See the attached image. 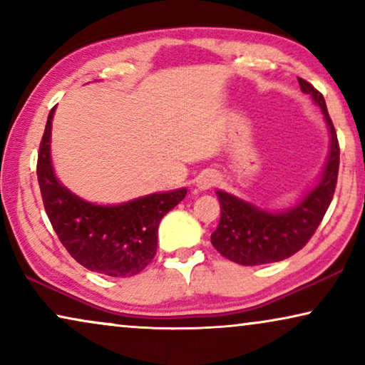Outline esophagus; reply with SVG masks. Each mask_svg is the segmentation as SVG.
<instances>
[{"label":"esophagus","instance_id":"esophagus-1","mask_svg":"<svg viewBox=\"0 0 365 365\" xmlns=\"http://www.w3.org/2000/svg\"><path fill=\"white\" fill-rule=\"evenodd\" d=\"M217 174L212 173V171H204L201 176L197 178L196 181V186L199 191H207V189H211L212 186H216L217 182Z\"/></svg>","mask_w":365,"mask_h":365}]
</instances>
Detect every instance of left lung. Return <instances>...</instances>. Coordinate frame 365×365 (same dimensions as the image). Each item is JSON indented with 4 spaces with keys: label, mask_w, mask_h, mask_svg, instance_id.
<instances>
[{
    "label": "left lung",
    "mask_w": 365,
    "mask_h": 365,
    "mask_svg": "<svg viewBox=\"0 0 365 365\" xmlns=\"http://www.w3.org/2000/svg\"><path fill=\"white\" fill-rule=\"evenodd\" d=\"M297 81L302 93L311 94L314 103L322 109L331 133L327 164L317 186L296 206L282 212L264 211L232 194L216 191L221 202V221L211 234V242L224 257L242 266L279 262L301 251L316 232L336 191L341 154L336 129L322 94L306 79L297 78Z\"/></svg>",
    "instance_id": "obj_1"
}]
</instances>
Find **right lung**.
Returning <instances> with one entry per match:
<instances>
[{"mask_svg":"<svg viewBox=\"0 0 365 365\" xmlns=\"http://www.w3.org/2000/svg\"><path fill=\"white\" fill-rule=\"evenodd\" d=\"M53 116L54 108L39 144L36 174L54 232L74 261L89 271L111 277L136 276L156 256L159 222L182 201L187 189L154 192L118 206L83 201L54 176L49 154Z\"/></svg>","mask_w":365,"mask_h":365,"instance_id":"right-lung-1","label":"right lung"}]
</instances>
